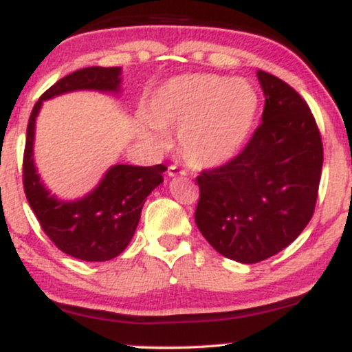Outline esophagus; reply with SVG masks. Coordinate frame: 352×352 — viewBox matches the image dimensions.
<instances>
[{
  "label": "esophagus",
  "instance_id": "obj_1",
  "mask_svg": "<svg viewBox=\"0 0 352 352\" xmlns=\"http://www.w3.org/2000/svg\"><path fill=\"white\" fill-rule=\"evenodd\" d=\"M185 172H182L177 165H170V167L167 168V175L168 177H177V175H184Z\"/></svg>",
  "mask_w": 352,
  "mask_h": 352
}]
</instances>
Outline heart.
I'll return each instance as SVG.
<instances>
[{
	"label": "heart",
	"instance_id": "obj_1",
	"mask_svg": "<svg viewBox=\"0 0 352 352\" xmlns=\"http://www.w3.org/2000/svg\"><path fill=\"white\" fill-rule=\"evenodd\" d=\"M260 98L246 80L215 74L180 76L153 92L142 131L157 145L168 129H179L177 144L190 167H213L235 153L252 132Z\"/></svg>",
	"mask_w": 352,
	"mask_h": 352
}]
</instances>
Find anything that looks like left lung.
Listing matches in <instances>:
<instances>
[{
    "label": "left lung",
    "mask_w": 352,
    "mask_h": 352,
    "mask_svg": "<svg viewBox=\"0 0 352 352\" xmlns=\"http://www.w3.org/2000/svg\"><path fill=\"white\" fill-rule=\"evenodd\" d=\"M261 124L235 157L205 168L195 223L218 253L241 263L273 256L309 223L318 200L322 140L313 112L294 89L258 71Z\"/></svg>",
    "instance_id": "1"
}]
</instances>
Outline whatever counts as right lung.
<instances>
[{"label":"right lung","instance_id":"add662e5","mask_svg":"<svg viewBox=\"0 0 352 352\" xmlns=\"http://www.w3.org/2000/svg\"><path fill=\"white\" fill-rule=\"evenodd\" d=\"M120 67H84L64 76L31 111L23 155V185L43 232L60 252L84 261H107L125 250L139 225L148 193L164 182L162 164L152 167L114 165L86 199L59 201L39 180L33 162L34 122L43 100L78 89L119 91Z\"/></svg>","mask_w":352,"mask_h":352}]
</instances>
